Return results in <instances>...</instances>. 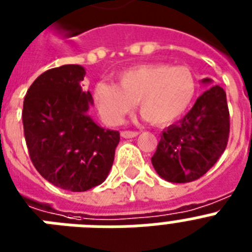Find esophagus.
<instances>
[{
	"label": "esophagus",
	"mask_w": 252,
	"mask_h": 252,
	"mask_svg": "<svg viewBox=\"0 0 252 252\" xmlns=\"http://www.w3.org/2000/svg\"><path fill=\"white\" fill-rule=\"evenodd\" d=\"M139 133L134 132V130H123L122 137L123 138H133V137H137Z\"/></svg>",
	"instance_id": "34e87169"
}]
</instances>
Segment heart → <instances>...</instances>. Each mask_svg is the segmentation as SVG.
<instances>
[{
	"label": "heart",
	"mask_w": 252,
	"mask_h": 252,
	"mask_svg": "<svg viewBox=\"0 0 252 252\" xmlns=\"http://www.w3.org/2000/svg\"><path fill=\"white\" fill-rule=\"evenodd\" d=\"M197 92L189 67L155 63L129 67L116 75V84L97 82L94 100L102 119L116 126L138 102L139 111L155 126H166L186 113Z\"/></svg>",
	"instance_id": "heart-1"
}]
</instances>
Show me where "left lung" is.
<instances>
[{
  "mask_svg": "<svg viewBox=\"0 0 252 252\" xmlns=\"http://www.w3.org/2000/svg\"><path fill=\"white\" fill-rule=\"evenodd\" d=\"M210 83L209 78L202 80ZM227 94L213 86L198 97L185 118L168 126L151 158L158 174L173 183L198 179L218 161L229 138Z\"/></svg>",
  "mask_w": 252,
  "mask_h": 252,
  "instance_id": "left-lung-1",
  "label": "left lung"
}]
</instances>
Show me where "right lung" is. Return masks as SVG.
Here are the masks:
<instances>
[{
	"mask_svg": "<svg viewBox=\"0 0 252 252\" xmlns=\"http://www.w3.org/2000/svg\"><path fill=\"white\" fill-rule=\"evenodd\" d=\"M84 75L80 65L44 71L29 87L22 114L34 168L71 192L88 191L106 179L120 141L118 130L103 129L87 115L92 96L80 87Z\"/></svg>",
	"mask_w": 252,
	"mask_h": 252,
	"instance_id": "right-lung-1",
	"label": "right lung"
}]
</instances>
